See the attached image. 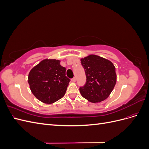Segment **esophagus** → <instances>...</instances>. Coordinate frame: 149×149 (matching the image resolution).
I'll return each instance as SVG.
<instances>
[{"mask_svg": "<svg viewBox=\"0 0 149 149\" xmlns=\"http://www.w3.org/2000/svg\"><path fill=\"white\" fill-rule=\"evenodd\" d=\"M71 81L72 82H76V78H73L71 79Z\"/></svg>", "mask_w": 149, "mask_h": 149, "instance_id": "esophagus-1", "label": "esophagus"}]
</instances>
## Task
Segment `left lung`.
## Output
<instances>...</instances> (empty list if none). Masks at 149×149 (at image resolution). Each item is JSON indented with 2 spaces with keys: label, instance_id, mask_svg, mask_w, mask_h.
<instances>
[{
  "label": "left lung",
  "instance_id": "left-lung-1",
  "mask_svg": "<svg viewBox=\"0 0 149 149\" xmlns=\"http://www.w3.org/2000/svg\"><path fill=\"white\" fill-rule=\"evenodd\" d=\"M81 61L86 77L85 84L79 88L81 96L94 103L105 100L116 83L115 66L109 60L94 55Z\"/></svg>",
  "mask_w": 149,
  "mask_h": 149
}]
</instances>
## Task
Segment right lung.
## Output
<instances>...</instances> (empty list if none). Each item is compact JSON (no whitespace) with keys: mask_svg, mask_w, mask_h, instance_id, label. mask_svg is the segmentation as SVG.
Masks as SVG:
<instances>
[{"mask_svg":"<svg viewBox=\"0 0 149 149\" xmlns=\"http://www.w3.org/2000/svg\"><path fill=\"white\" fill-rule=\"evenodd\" d=\"M70 81V79L66 76V68L56 60L42 61L31 70L28 80L33 95L47 104L63 97Z\"/></svg>","mask_w":149,"mask_h":149,"instance_id":"right-lung-1","label":"right lung"}]
</instances>
